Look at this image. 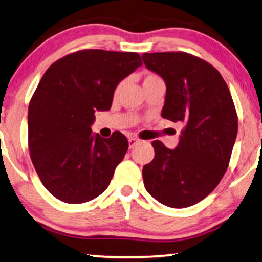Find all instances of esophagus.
I'll return each mask as SVG.
<instances>
[{
  "label": "esophagus",
  "mask_w": 262,
  "mask_h": 262,
  "mask_svg": "<svg viewBox=\"0 0 262 262\" xmlns=\"http://www.w3.org/2000/svg\"><path fill=\"white\" fill-rule=\"evenodd\" d=\"M138 142H139V139L135 138V137H130L128 138V148L132 149L136 144H138Z\"/></svg>",
  "instance_id": "1"
}]
</instances>
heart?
I'll return each mask as SVG.
<instances>
[{"mask_svg":"<svg viewBox=\"0 0 262 262\" xmlns=\"http://www.w3.org/2000/svg\"><path fill=\"white\" fill-rule=\"evenodd\" d=\"M157 81H162V80H161V77L156 74L148 73V74H145L144 76H143V85H148V84L154 83V82H157ZM121 87H123V82H120V83L116 87V91H114V95H117L118 93L120 92Z\"/></svg>","mask_w":262,"mask_h":262,"instance_id":"obj_1","label":"heart"}]
</instances>
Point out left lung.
Returning a JSON list of instances; mask_svg holds the SVG:
<instances>
[{
    "label": "left lung",
    "mask_w": 262,
    "mask_h": 262,
    "mask_svg": "<svg viewBox=\"0 0 262 262\" xmlns=\"http://www.w3.org/2000/svg\"><path fill=\"white\" fill-rule=\"evenodd\" d=\"M149 70L166 82L161 116L182 124L175 149L154 141L155 157L143 167L146 191L163 205L182 209L206 198L228 169L237 114L220 71L186 52L143 53Z\"/></svg>",
    "instance_id": "obj_1"
}]
</instances>
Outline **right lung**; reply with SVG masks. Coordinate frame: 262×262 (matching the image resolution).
Instances as JSON below:
<instances>
[{"mask_svg":"<svg viewBox=\"0 0 262 262\" xmlns=\"http://www.w3.org/2000/svg\"><path fill=\"white\" fill-rule=\"evenodd\" d=\"M136 52L82 50L52 64L28 107V148L42 185L68 204L89 202L108 187L127 151L120 132L92 134L96 111H108L121 80L142 66Z\"/></svg>","mask_w":262,"mask_h":262,"instance_id":"obj_1","label":"right lung"}]
</instances>
